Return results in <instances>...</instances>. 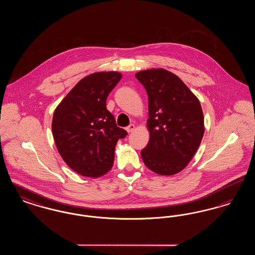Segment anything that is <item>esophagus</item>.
Here are the masks:
<instances>
[{
    "mask_svg": "<svg viewBox=\"0 0 255 255\" xmlns=\"http://www.w3.org/2000/svg\"><path fill=\"white\" fill-rule=\"evenodd\" d=\"M134 129H135V126H134L133 124H131V125H129V126L126 128V131H127L128 133H131V132H133Z\"/></svg>",
    "mask_w": 255,
    "mask_h": 255,
    "instance_id": "esophagus-1",
    "label": "esophagus"
}]
</instances>
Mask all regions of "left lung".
I'll return each instance as SVG.
<instances>
[{
    "instance_id": "1",
    "label": "left lung",
    "mask_w": 255,
    "mask_h": 255,
    "mask_svg": "<svg viewBox=\"0 0 255 255\" xmlns=\"http://www.w3.org/2000/svg\"><path fill=\"white\" fill-rule=\"evenodd\" d=\"M148 95L150 139L141 151L146 166L171 176L184 169L194 157L205 133L201 103L176 74L164 69L135 73Z\"/></svg>"
}]
</instances>
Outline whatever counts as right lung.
Instances as JSON below:
<instances>
[{
  "label": "right lung",
  "mask_w": 255,
  "mask_h": 255,
  "mask_svg": "<svg viewBox=\"0 0 255 255\" xmlns=\"http://www.w3.org/2000/svg\"><path fill=\"white\" fill-rule=\"evenodd\" d=\"M118 72H98L82 78L56 107L51 130L67 165L79 175L98 178L108 173L115 149L127 132L117 126L106 99L120 82Z\"/></svg>",
  "instance_id": "add662e5"
}]
</instances>
